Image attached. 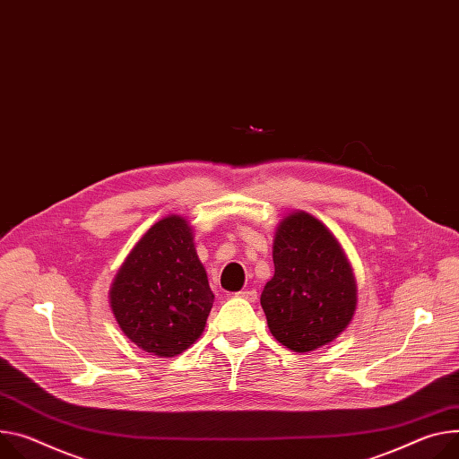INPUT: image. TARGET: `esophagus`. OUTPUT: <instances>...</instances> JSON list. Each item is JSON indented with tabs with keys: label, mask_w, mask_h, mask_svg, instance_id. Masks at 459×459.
Here are the masks:
<instances>
[{
	"label": "esophagus",
	"mask_w": 459,
	"mask_h": 459,
	"mask_svg": "<svg viewBox=\"0 0 459 459\" xmlns=\"http://www.w3.org/2000/svg\"><path fill=\"white\" fill-rule=\"evenodd\" d=\"M238 297H239V299H243V300H247V302H256V300H258V293H256L255 289H245V290H239Z\"/></svg>",
	"instance_id": "esophagus-1"
}]
</instances>
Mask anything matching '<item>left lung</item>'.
<instances>
[{
  "label": "left lung",
  "instance_id": "left-lung-1",
  "mask_svg": "<svg viewBox=\"0 0 459 459\" xmlns=\"http://www.w3.org/2000/svg\"><path fill=\"white\" fill-rule=\"evenodd\" d=\"M274 276L260 304L273 337L297 353L335 341L357 309V281L344 248L304 211L278 223L273 241Z\"/></svg>",
  "mask_w": 459,
  "mask_h": 459
}]
</instances>
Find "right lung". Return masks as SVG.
I'll use <instances>...</instances> for the list:
<instances>
[{
	"label": "right lung",
	"mask_w": 459,
	"mask_h": 459,
	"mask_svg": "<svg viewBox=\"0 0 459 459\" xmlns=\"http://www.w3.org/2000/svg\"><path fill=\"white\" fill-rule=\"evenodd\" d=\"M214 304L194 230L181 216L153 223L120 265L109 306L120 331L141 350L176 357L204 331Z\"/></svg>",
	"instance_id": "obj_1"
}]
</instances>
